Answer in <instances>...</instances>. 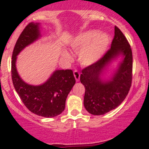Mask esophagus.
Masks as SVG:
<instances>
[{
    "label": "esophagus",
    "mask_w": 149,
    "mask_h": 149,
    "mask_svg": "<svg viewBox=\"0 0 149 149\" xmlns=\"http://www.w3.org/2000/svg\"><path fill=\"white\" fill-rule=\"evenodd\" d=\"M73 75H74V77L76 79V81H79V80H80V73H79V72L78 70H74L73 71Z\"/></svg>",
    "instance_id": "1"
}]
</instances>
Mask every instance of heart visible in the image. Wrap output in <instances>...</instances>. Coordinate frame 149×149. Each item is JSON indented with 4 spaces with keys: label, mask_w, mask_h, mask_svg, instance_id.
Returning <instances> with one entry per match:
<instances>
[{
    "label": "heart",
    "mask_w": 149,
    "mask_h": 149,
    "mask_svg": "<svg viewBox=\"0 0 149 149\" xmlns=\"http://www.w3.org/2000/svg\"><path fill=\"white\" fill-rule=\"evenodd\" d=\"M110 39L105 33L89 30L77 35L70 42V47L75 51L80 50L79 61L82 65H91L101 59L107 49ZM64 56L68 58V52L64 51Z\"/></svg>",
    "instance_id": "heart-1"
}]
</instances>
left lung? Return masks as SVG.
<instances>
[{"instance_id":"left-lung-1","label":"left lung","mask_w":149,"mask_h":149,"mask_svg":"<svg viewBox=\"0 0 149 149\" xmlns=\"http://www.w3.org/2000/svg\"><path fill=\"white\" fill-rule=\"evenodd\" d=\"M119 56L123 57L118 68L109 79L102 76L108 65ZM133 55L126 37L115 26L111 48L96 63L82 70L80 81L85 87L84 104L94 115H102L118 107L124 101L132 83Z\"/></svg>"}]
</instances>
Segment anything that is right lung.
Wrapping results in <instances>:
<instances>
[{"instance_id": "right-lung-1", "label": "right lung", "mask_w": 149, "mask_h": 149, "mask_svg": "<svg viewBox=\"0 0 149 149\" xmlns=\"http://www.w3.org/2000/svg\"><path fill=\"white\" fill-rule=\"evenodd\" d=\"M40 23H29L19 36L12 54L11 77L16 91L26 108L35 115L53 118L65 109V101L76 83L72 70H56L41 85H30L19 76L16 67L17 55L40 37Z\"/></svg>"}]
</instances>
